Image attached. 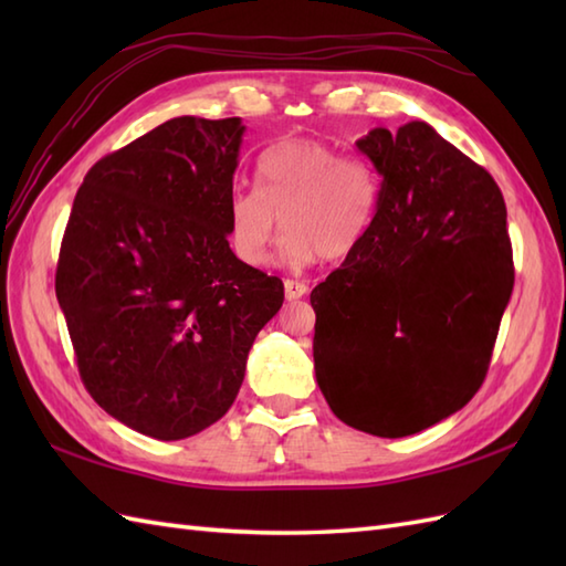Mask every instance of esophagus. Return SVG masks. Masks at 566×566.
I'll return each mask as SVG.
<instances>
[{
	"instance_id": "obj_1",
	"label": "esophagus",
	"mask_w": 566,
	"mask_h": 566,
	"mask_svg": "<svg viewBox=\"0 0 566 566\" xmlns=\"http://www.w3.org/2000/svg\"><path fill=\"white\" fill-rule=\"evenodd\" d=\"M306 292H308V286L304 282H298V280H286L284 282V296L290 298V302H292V298H302Z\"/></svg>"
}]
</instances>
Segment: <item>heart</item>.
<instances>
[{
  "label": "heart",
  "mask_w": 566,
  "mask_h": 566,
  "mask_svg": "<svg viewBox=\"0 0 566 566\" xmlns=\"http://www.w3.org/2000/svg\"><path fill=\"white\" fill-rule=\"evenodd\" d=\"M255 177L258 189H235L228 199V243L248 268L270 260L280 223L286 228L282 258L290 264L347 258L365 240L379 191L367 160L294 138L264 150Z\"/></svg>",
  "instance_id": "obj_1"
}]
</instances>
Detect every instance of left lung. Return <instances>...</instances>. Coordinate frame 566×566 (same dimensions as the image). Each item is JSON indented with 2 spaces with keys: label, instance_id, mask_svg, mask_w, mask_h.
Returning <instances> with one entry per match:
<instances>
[{
  "label": "left lung",
  "instance_id": "1",
  "mask_svg": "<svg viewBox=\"0 0 566 566\" xmlns=\"http://www.w3.org/2000/svg\"><path fill=\"white\" fill-rule=\"evenodd\" d=\"M381 177L367 235L311 292L314 369L350 428L406 438L482 387L513 292L506 203L426 122L359 138Z\"/></svg>",
  "mask_w": 566,
  "mask_h": 566
}]
</instances>
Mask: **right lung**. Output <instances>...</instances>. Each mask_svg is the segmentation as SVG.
<instances>
[{
  "instance_id": "obj_1",
  "label": "right lung",
  "mask_w": 566,
  "mask_h": 566,
  "mask_svg": "<svg viewBox=\"0 0 566 566\" xmlns=\"http://www.w3.org/2000/svg\"><path fill=\"white\" fill-rule=\"evenodd\" d=\"M240 118L177 116L84 177L55 294L84 387L155 440H182L233 406L252 343L284 302L276 276L228 245Z\"/></svg>"
}]
</instances>
